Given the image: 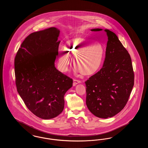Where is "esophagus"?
Instances as JSON below:
<instances>
[{
	"label": "esophagus",
	"instance_id": "1",
	"mask_svg": "<svg viewBox=\"0 0 148 148\" xmlns=\"http://www.w3.org/2000/svg\"><path fill=\"white\" fill-rule=\"evenodd\" d=\"M74 83H73V86H75L77 84H79V83H81V81L80 80H75V79H74Z\"/></svg>",
	"mask_w": 148,
	"mask_h": 148
}]
</instances>
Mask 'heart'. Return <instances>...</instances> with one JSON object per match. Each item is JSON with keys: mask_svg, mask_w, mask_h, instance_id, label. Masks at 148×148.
<instances>
[{"mask_svg": "<svg viewBox=\"0 0 148 148\" xmlns=\"http://www.w3.org/2000/svg\"><path fill=\"white\" fill-rule=\"evenodd\" d=\"M104 54V49L100 43L86 38H74L66 41L64 49L59 51L58 67L62 71H68L70 56L74 58V66L82 75H92L101 67Z\"/></svg>", "mask_w": 148, "mask_h": 148, "instance_id": "heart-1", "label": "heart"}]
</instances>
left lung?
I'll list each match as a JSON object with an SVG mask.
<instances>
[{
  "mask_svg": "<svg viewBox=\"0 0 148 148\" xmlns=\"http://www.w3.org/2000/svg\"><path fill=\"white\" fill-rule=\"evenodd\" d=\"M104 32L108 40L103 67L85 83L88 109L95 116L106 119L119 113L127 104L134 86V74L130 56L118 36L108 29Z\"/></svg>",
  "mask_w": 148,
  "mask_h": 148,
  "instance_id": "1",
  "label": "left lung"
}]
</instances>
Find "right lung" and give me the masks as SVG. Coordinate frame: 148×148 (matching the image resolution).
<instances>
[{"label": "right lung", "instance_id": "1", "mask_svg": "<svg viewBox=\"0 0 148 148\" xmlns=\"http://www.w3.org/2000/svg\"><path fill=\"white\" fill-rule=\"evenodd\" d=\"M60 30L51 27L29 35L14 60L17 91L29 110L42 119L59 115L73 80L57 70Z\"/></svg>", "mask_w": 148, "mask_h": 148}]
</instances>
